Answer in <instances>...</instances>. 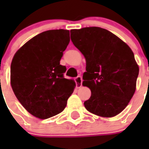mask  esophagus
Here are the masks:
<instances>
[{
	"label": "esophagus",
	"mask_w": 149,
	"mask_h": 149,
	"mask_svg": "<svg viewBox=\"0 0 149 149\" xmlns=\"http://www.w3.org/2000/svg\"><path fill=\"white\" fill-rule=\"evenodd\" d=\"M74 81H75L76 83V87L77 88H80L82 86V78H81V76H77V77H75L74 79Z\"/></svg>",
	"instance_id": "34e87169"
}]
</instances>
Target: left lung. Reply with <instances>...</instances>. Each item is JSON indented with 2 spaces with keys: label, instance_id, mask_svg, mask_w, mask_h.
<instances>
[{
  "label": "left lung",
  "instance_id": "8db88e82",
  "mask_svg": "<svg viewBox=\"0 0 149 149\" xmlns=\"http://www.w3.org/2000/svg\"><path fill=\"white\" fill-rule=\"evenodd\" d=\"M74 45L86 58L83 85L91 90L86 110L102 117L120 113L136 90L139 66L126 43L98 27L72 30Z\"/></svg>",
  "mask_w": 149,
  "mask_h": 149
}]
</instances>
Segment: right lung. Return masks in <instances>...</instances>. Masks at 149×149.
Returning a JSON list of instances; mask_svg holds the SVG:
<instances>
[{
	"label": "right lung",
	"instance_id": "1",
	"mask_svg": "<svg viewBox=\"0 0 149 149\" xmlns=\"http://www.w3.org/2000/svg\"><path fill=\"white\" fill-rule=\"evenodd\" d=\"M70 41L67 30L38 34L14 55L10 67L13 90L22 106L34 116L45 119L65 109L75 83L64 77L60 64Z\"/></svg>",
	"mask_w": 149,
	"mask_h": 149
}]
</instances>
